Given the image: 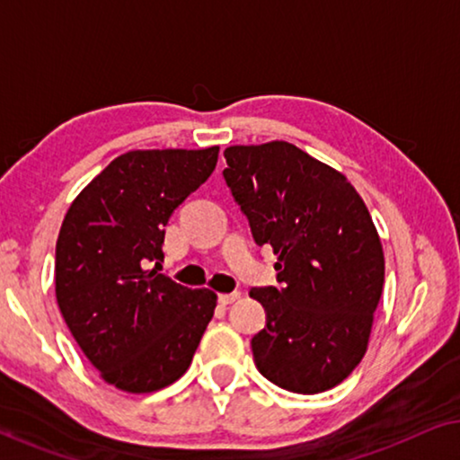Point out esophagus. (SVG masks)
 Masks as SVG:
<instances>
[{
  "label": "esophagus",
  "instance_id": "1",
  "mask_svg": "<svg viewBox=\"0 0 460 460\" xmlns=\"http://www.w3.org/2000/svg\"><path fill=\"white\" fill-rule=\"evenodd\" d=\"M236 299H241V293H219V297H217L219 305H230V304H234Z\"/></svg>",
  "mask_w": 460,
  "mask_h": 460
}]
</instances>
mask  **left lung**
<instances>
[{
  "mask_svg": "<svg viewBox=\"0 0 460 460\" xmlns=\"http://www.w3.org/2000/svg\"><path fill=\"white\" fill-rule=\"evenodd\" d=\"M224 156L255 243L279 255L280 288H251L268 312L251 341L255 367L287 392H326L368 349L385 280L379 232L348 178L295 144L228 146Z\"/></svg>",
  "mask_w": 460,
  "mask_h": 460,
  "instance_id": "1",
  "label": "left lung"
}]
</instances>
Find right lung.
<instances>
[{"label":"right lung","mask_w":460,"mask_h":460,"mask_svg":"<svg viewBox=\"0 0 460 460\" xmlns=\"http://www.w3.org/2000/svg\"><path fill=\"white\" fill-rule=\"evenodd\" d=\"M217 155L219 146L129 150L77 194L60 226V314L100 376L121 392L178 381L213 318L211 288L178 285L156 266L169 217L209 178Z\"/></svg>","instance_id":"1"}]
</instances>
